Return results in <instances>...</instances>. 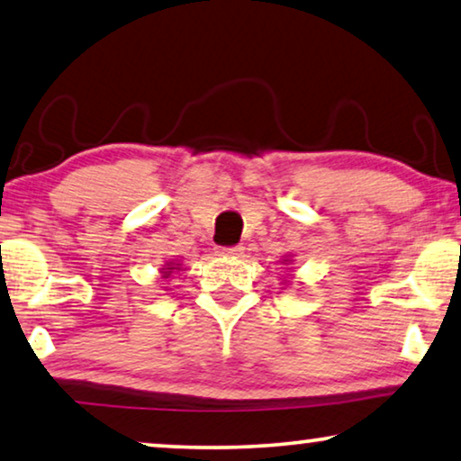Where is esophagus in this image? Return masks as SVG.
<instances>
[{"instance_id": "34e87169", "label": "esophagus", "mask_w": 461, "mask_h": 461, "mask_svg": "<svg viewBox=\"0 0 461 461\" xmlns=\"http://www.w3.org/2000/svg\"><path fill=\"white\" fill-rule=\"evenodd\" d=\"M223 257H242L244 255V246L236 244V246H225V249H219Z\"/></svg>"}]
</instances>
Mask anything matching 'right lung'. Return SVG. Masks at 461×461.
Masks as SVG:
<instances>
[{
  "label": "right lung",
  "mask_w": 461,
  "mask_h": 461,
  "mask_svg": "<svg viewBox=\"0 0 461 461\" xmlns=\"http://www.w3.org/2000/svg\"><path fill=\"white\" fill-rule=\"evenodd\" d=\"M173 269H177V267H167V271H163L165 277H167V276H171V274H173Z\"/></svg>",
  "instance_id": "1"
}]
</instances>
